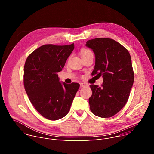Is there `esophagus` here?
<instances>
[{
    "label": "esophagus",
    "instance_id": "obj_1",
    "mask_svg": "<svg viewBox=\"0 0 154 154\" xmlns=\"http://www.w3.org/2000/svg\"><path fill=\"white\" fill-rule=\"evenodd\" d=\"M80 85L81 87H85V86H88V84L86 83H80Z\"/></svg>",
    "mask_w": 154,
    "mask_h": 154
}]
</instances>
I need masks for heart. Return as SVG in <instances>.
<instances>
[{
  "instance_id": "b5f03b06",
  "label": "heart",
  "mask_w": 154,
  "mask_h": 154,
  "mask_svg": "<svg viewBox=\"0 0 154 154\" xmlns=\"http://www.w3.org/2000/svg\"><path fill=\"white\" fill-rule=\"evenodd\" d=\"M93 54L92 51L88 49H86V48H82L80 51V54H81V56L82 57H83V56H85V55H87L88 54Z\"/></svg>"
}]
</instances>
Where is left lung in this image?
I'll list each match as a JSON object with an SVG mask.
<instances>
[{
  "mask_svg": "<svg viewBox=\"0 0 154 154\" xmlns=\"http://www.w3.org/2000/svg\"><path fill=\"white\" fill-rule=\"evenodd\" d=\"M96 57L92 75L103 78L99 87L90 85L93 94L89 98L92 113L100 118H109L117 114L126 104L133 86L134 72L130 55L120 43L108 38L86 41Z\"/></svg>",
  "mask_w": 154,
  "mask_h": 154,
  "instance_id": "left-lung-1",
  "label": "left lung"
}]
</instances>
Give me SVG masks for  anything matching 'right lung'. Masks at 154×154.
<instances>
[{
    "mask_svg": "<svg viewBox=\"0 0 154 154\" xmlns=\"http://www.w3.org/2000/svg\"><path fill=\"white\" fill-rule=\"evenodd\" d=\"M74 49L69 45H43L27 57L24 69V85L29 99L36 110L49 120L66 115L80 84L59 82L58 72Z\"/></svg>",
    "mask_w": 154,
    "mask_h": 154,
    "instance_id": "right-lung-1",
    "label": "right lung"
}]
</instances>
